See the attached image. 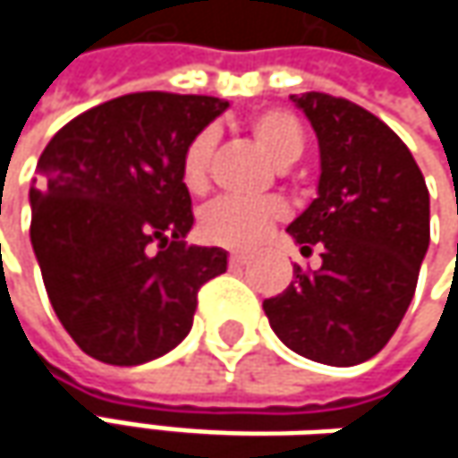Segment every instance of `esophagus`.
<instances>
[{
	"label": "esophagus",
	"instance_id": "1",
	"mask_svg": "<svg viewBox=\"0 0 458 458\" xmlns=\"http://www.w3.org/2000/svg\"><path fill=\"white\" fill-rule=\"evenodd\" d=\"M228 262H230V267H243V265L249 262V257H246V254H230Z\"/></svg>",
	"mask_w": 458,
	"mask_h": 458
}]
</instances>
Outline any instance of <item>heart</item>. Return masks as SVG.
<instances>
[{
    "label": "heart",
    "mask_w": 458,
    "mask_h": 458,
    "mask_svg": "<svg viewBox=\"0 0 458 458\" xmlns=\"http://www.w3.org/2000/svg\"><path fill=\"white\" fill-rule=\"evenodd\" d=\"M257 145L278 164H294L305 150V132L294 114L286 108H265L249 116L246 122ZM217 135L215 130L196 132L182 153V182L191 193H201L209 182V161ZM284 217V207L278 201H238V199H215L199 215V228L207 241L228 246V249H249L267 230Z\"/></svg>",
    "instance_id": "heart-1"
}]
</instances>
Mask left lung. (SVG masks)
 Segmentation results:
<instances>
[{"instance_id":"left-lung-1","label":"left lung","mask_w":458,"mask_h":458,"mask_svg":"<svg viewBox=\"0 0 458 458\" xmlns=\"http://www.w3.org/2000/svg\"><path fill=\"white\" fill-rule=\"evenodd\" d=\"M320 145L318 199L289 225L318 270L262 302L294 352L355 366L374 358L411 305L429 246V193L411 150L371 111L326 92L292 95Z\"/></svg>"}]
</instances>
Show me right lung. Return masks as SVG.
Wrapping results in <instances>:
<instances>
[{"label": "right lung", "instance_id": "add662e5", "mask_svg": "<svg viewBox=\"0 0 458 458\" xmlns=\"http://www.w3.org/2000/svg\"><path fill=\"white\" fill-rule=\"evenodd\" d=\"M228 100L132 92L71 119L47 142L31 188V243L55 316L111 366L177 347L199 289L228 270L217 246H188L185 145Z\"/></svg>", "mask_w": 458, "mask_h": 458}]
</instances>
